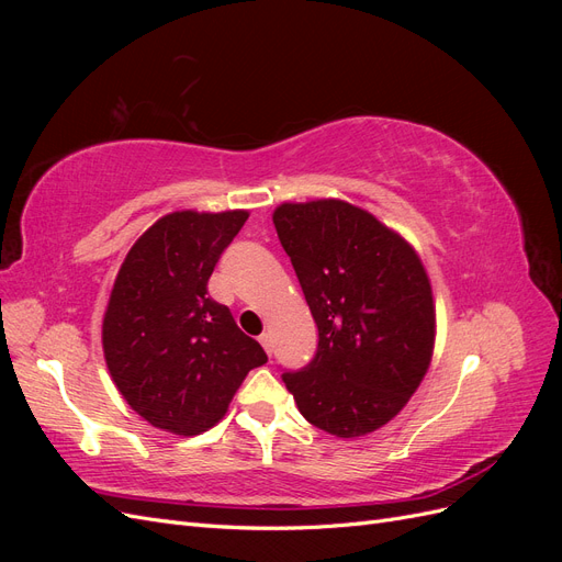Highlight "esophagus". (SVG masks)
<instances>
[{
	"instance_id": "esophagus-1",
	"label": "esophagus",
	"mask_w": 562,
	"mask_h": 562,
	"mask_svg": "<svg viewBox=\"0 0 562 562\" xmlns=\"http://www.w3.org/2000/svg\"><path fill=\"white\" fill-rule=\"evenodd\" d=\"M260 345H262L265 351L271 356V335H269V333H262V335H260Z\"/></svg>"
}]
</instances>
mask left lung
<instances>
[{"mask_svg": "<svg viewBox=\"0 0 562 562\" xmlns=\"http://www.w3.org/2000/svg\"><path fill=\"white\" fill-rule=\"evenodd\" d=\"M274 227L318 328L314 359L283 372L288 391L304 419L337 438L380 429L431 363L436 310L419 255L339 199L281 203Z\"/></svg>", "mask_w": 562, "mask_h": 562, "instance_id": "left-lung-1", "label": "left lung"}]
</instances>
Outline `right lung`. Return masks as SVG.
<instances>
[{
  "label": "right lung",
  "mask_w": 562,
  "mask_h": 562,
  "mask_svg": "<svg viewBox=\"0 0 562 562\" xmlns=\"http://www.w3.org/2000/svg\"><path fill=\"white\" fill-rule=\"evenodd\" d=\"M248 211H178L128 250L103 318L108 370L151 427L196 436L225 417L265 349L209 295L220 255Z\"/></svg>",
  "instance_id": "right-lung-1"
}]
</instances>
